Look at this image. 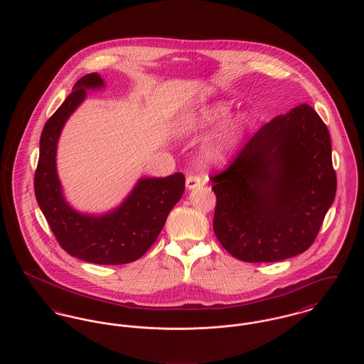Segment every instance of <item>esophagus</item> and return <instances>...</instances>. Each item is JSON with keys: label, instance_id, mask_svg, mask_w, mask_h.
<instances>
[{"label": "esophagus", "instance_id": "34e87169", "mask_svg": "<svg viewBox=\"0 0 364 364\" xmlns=\"http://www.w3.org/2000/svg\"><path fill=\"white\" fill-rule=\"evenodd\" d=\"M186 184H187V188H188V190H193V188H196V187H199V186L202 184V178H200L198 174H190V176L187 177Z\"/></svg>", "mask_w": 364, "mask_h": 364}]
</instances>
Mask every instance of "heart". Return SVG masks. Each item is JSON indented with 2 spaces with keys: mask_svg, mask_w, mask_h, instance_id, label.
<instances>
[{
  "mask_svg": "<svg viewBox=\"0 0 364 364\" xmlns=\"http://www.w3.org/2000/svg\"><path fill=\"white\" fill-rule=\"evenodd\" d=\"M230 113L232 106L225 101L203 106L180 122V131L183 134H192L200 129H206L208 127L225 122ZM244 131L245 122L242 117H237L229 122L220 132V135L206 146L203 150V161L208 164L225 162L235 153L244 135Z\"/></svg>",
  "mask_w": 364,
  "mask_h": 364,
  "instance_id": "obj_1",
  "label": "heart"
}]
</instances>
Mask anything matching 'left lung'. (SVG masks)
Segmentation results:
<instances>
[{
  "instance_id": "obj_1",
  "label": "left lung",
  "mask_w": 364,
  "mask_h": 364,
  "mask_svg": "<svg viewBox=\"0 0 364 364\" xmlns=\"http://www.w3.org/2000/svg\"><path fill=\"white\" fill-rule=\"evenodd\" d=\"M213 228L242 262H277L310 248L337 190L326 124L299 105L262 125L221 173Z\"/></svg>"
}]
</instances>
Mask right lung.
<instances>
[{"instance_id": "add662e5", "label": "right lung", "mask_w": 364, "mask_h": 364, "mask_svg": "<svg viewBox=\"0 0 364 364\" xmlns=\"http://www.w3.org/2000/svg\"><path fill=\"white\" fill-rule=\"evenodd\" d=\"M98 73L80 77L73 91L46 122L35 171L36 202L57 242L70 255L97 264H124L139 259L156 242L168 214L181 199L186 177L140 178L122 205L104 215L77 213L64 199L55 153L64 124L86 98V90L102 88Z\"/></svg>"}]
</instances>
